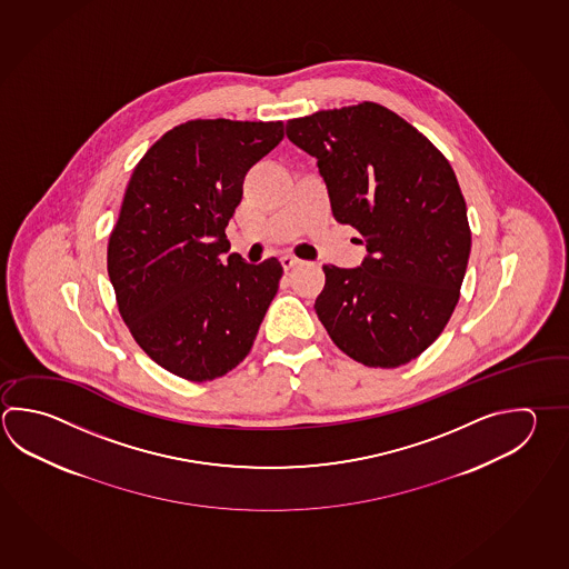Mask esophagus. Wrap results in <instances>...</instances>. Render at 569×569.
I'll list each match as a JSON object with an SVG mask.
<instances>
[{
  "label": "esophagus",
  "instance_id": "34e87169",
  "mask_svg": "<svg viewBox=\"0 0 569 569\" xmlns=\"http://www.w3.org/2000/svg\"><path fill=\"white\" fill-rule=\"evenodd\" d=\"M279 261H281V268L286 269V271H290V269L293 268H300L301 266V259L291 258V256H283Z\"/></svg>",
  "mask_w": 569,
  "mask_h": 569
}]
</instances>
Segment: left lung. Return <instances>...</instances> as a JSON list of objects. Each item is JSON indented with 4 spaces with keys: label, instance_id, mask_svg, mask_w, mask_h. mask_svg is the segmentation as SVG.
<instances>
[{
    "label": "left lung",
    "instance_id": "obj_1",
    "mask_svg": "<svg viewBox=\"0 0 569 569\" xmlns=\"http://www.w3.org/2000/svg\"><path fill=\"white\" fill-rule=\"evenodd\" d=\"M318 159L338 223L366 239L360 268L323 266L316 300L332 342L360 365L398 368L439 338L461 298L471 253L467 203L450 162L376 102L288 120Z\"/></svg>",
    "mask_w": 569,
    "mask_h": 569
}]
</instances>
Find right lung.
Here are the masks:
<instances>
[{"label":"right lung","mask_w":569,"mask_h":569,"mask_svg":"<svg viewBox=\"0 0 569 569\" xmlns=\"http://www.w3.org/2000/svg\"><path fill=\"white\" fill-rule=\"evenodd\" d=\"M281 139V120H189L130 174L108 237V278L132 338L179 378L207 382L241 365L278 293V259L226 258V227L247 171Z\"/></svg>","instance_id":"1"}]
</instances>
